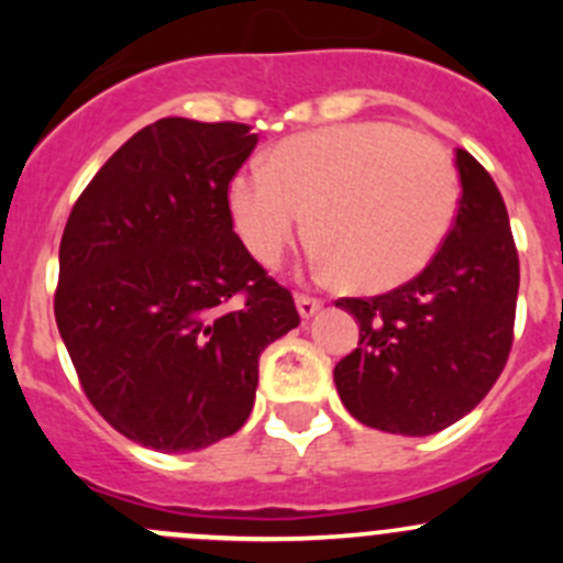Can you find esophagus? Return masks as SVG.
Instances as JSON below:
<instances>
[{
  "label": "esophagus",
  "mask_w": 563,
  "mask_h": 563,
  "mask_svg": "<svg viewBox=\"0 0 563 563\" xmlns=\"http://www.w3.org/2000/svg\"><path fill=\"white\" fill-rule=\"evenodd\" d=\"M323 308V302L318 297H308V294H297V310L302 318H313L318 310Z\"/></svg>",
  "instance_id": "obj_1"
}]
</instances>
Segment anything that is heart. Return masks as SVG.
I'll return each mask as SVG.
<instances>
[{
    "instance_id": "heart-1",
    "label": "heart",
    "mask_w": 563,
    "mask_h": 563,
    "mask_svg": "<svg viewBox=\"0 0 563 563\" xmlns=\"http://www.w3.org/2000/svg\"><path fill=\"white\" fill-rule=\"evenodd\" d=\"M229 207L255 261L275 266L308 229L329 275L360 291L417 277L457 209V174L435 141L391 122H349L280 141L264 172L234 176Z\"/></svg>"
}]
</instances>
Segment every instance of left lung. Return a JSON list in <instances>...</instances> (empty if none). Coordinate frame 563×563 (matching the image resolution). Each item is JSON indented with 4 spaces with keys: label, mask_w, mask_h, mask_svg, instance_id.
<instances>
[{
    "label": "left lung",
    "mask_w": 563,
    "mask_h": 563,
    "mask_svg": "<svg viewBox=\"0 0 563 563\" xmlns=\"http://www.w3.org/2000/svg\"><path fill=\"white\" fill-rule=\"evenodd\" d=\"M457 214L439 253L413 280L378 297H343L360 345L334 365L354 419L400 435H430L479 406L512 351L520 261L490 174L455 152Z\"/></svg>",
    "instance_id": "1"
}]
</instances>
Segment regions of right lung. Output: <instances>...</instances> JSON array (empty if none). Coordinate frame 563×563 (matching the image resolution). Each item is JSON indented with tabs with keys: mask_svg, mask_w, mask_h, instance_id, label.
Segmentation results:
<instances>
[{
	"mask_svg": "<svg viewBox=\"0 0 563 563\" xmlns=\"http://www.w3.org/2000/svg\"><path fill=\"white\" fill-rule=\"evenodd\" d=\"M258 135L166 117L119 146L78 196L54 316L89 402L124 439L192 452L253 411L261 351L294 297L234 231L229 185Z\"/></svg>",
	"mask_w": 563,
	"mask_h": 563,
	"instance_id": "add662e5",
	"label": "right lung"
}]
</instances>
